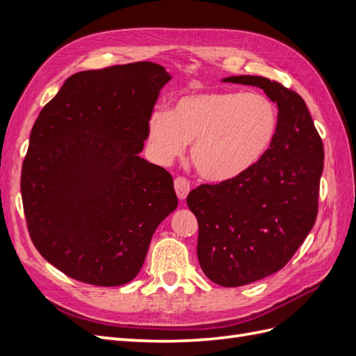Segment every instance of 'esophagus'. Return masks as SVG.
<instances>
[{
    "instance_id": "1",
    "label": "esophagus",
    "mask_w": 356,
    "mask_h": 356,
    "mask_svg": "<svg viewBox=\"0 0 356 356\" xmlns=\"http://www.w3.org/2000/svg\"><path fill=\"white\" fill-rule=\"evenodd\" d=\"M174 187L179 200H184L190 191V181L184 177H177L174 181Z\"/></svg>"
}]
</instances>
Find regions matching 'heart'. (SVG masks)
I'll return each mask as SVG.
<instances>
[{
    "label": "heart",
    "mask_w": 356,
    "mask_h": 356,
    "mask_svg": "<svg viewBox=\"0 0 356 356\" xmlns=\"http://www.w3.org/2000/svg\"><path fill=\"white\" fill-rule=\"evenodd\" d=\"M279 111L263 93L202 92L186 95L148 120V141L161 163H169L191 143L190 157L199 174L224 181L243 174L272 147Z\"/></svg>",
    "instance_id": "heart-1"
}]
</instances>
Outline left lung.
Returning a JSON list of instances; mask_svg holds the SVG:
<instances>
[{
  "instance_id": "8db88e82",
  "label": "left lung",
  "mask_w": 356,
  "mask_h": 356,
  "mask_svg": "<svg viewBox=\"0 0 356 356\" xmlns=\"http://www.w3.org/2000/svg\"><path fill=\"white\" fill-rule=\"evenodd\" d=\"M222 81L257 86L279 110L276 138L258 163L187 196L203 273L221 286H242L281 270L314 227L324 145L294 90L258 75Z\"/></svg>"
}]
</instances>
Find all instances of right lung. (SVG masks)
Instances as JSON below:
<instances>
[{"label": "right lung", "instance_id": "add662e5", "mask_svg": "<svg viewBox=\"0 0 356 356\" xmlns=\"http://www.w3.org/2000/svg\"><path fill=\"white\" fill-rule=\"evenodd\" d=\"M153 62L71 75L32 126L20 191L38 252L84 284L118 286L177 209L174 179L139 153L160 89Z\"/></svg>", "mask_w": 356, "mask_h": 356}]
</instances>
